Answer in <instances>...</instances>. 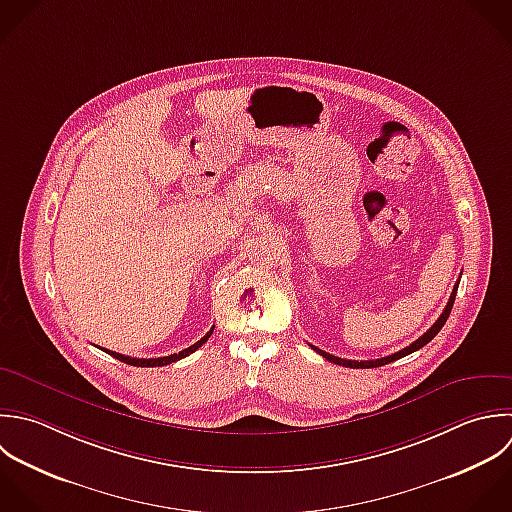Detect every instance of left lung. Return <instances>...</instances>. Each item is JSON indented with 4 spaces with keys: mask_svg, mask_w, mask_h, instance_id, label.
Returning a JSON list of instances; mask_svg holds the SVG:
<instances>
[{
    "mask_svg": "<svg viewBox=\"0 0 512 512\" xmlns=\"http://www.w3.org/2000/svg\"><path fill=\"white\" fill-rule=\"evenodd\" d=\"M457 289H459V281H457V285L453 287V293H451V297H449V303H447L445 311L441 313V317L435 321V325H433L425 335H421L415 343H411V345H409V347H405L403 351L393 353V355H389V357H381V359H375V361H351V359H341V357L329 355V353H325V351L317 349L315 345H311V347H313L321 357H325L327 361H331V363H335V365H341V367H351V369H373V367H383V365H387V363H393V361H397V359H401V357H407V355H411V353L419 351L421 347H425L429 341H433V339H435V335L443 329V325L447 323V319H449V315H451V309H453V303H455V297H457Z\"/></svg>",
    "mask_w": 512,
    "mask_h": 512,
    "instance_id": "1",
    "label": "left lung"
}]
</instances>
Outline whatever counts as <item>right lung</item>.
<instances>
[{"label":"right lung","instance_id":"1","mask_svg":"<svg viewBox=\"0 0 512 512\" xmlns=\"http://www.w3.org/2000/svg\"><path fill=\"white\" fill-rule=\"evenodd\" d=\"M213 329H215V327H211V329L207 331V335H205L203 339H199L197 343H193L191 347H187V349H183V351H179V353H173V355H169V357H157V359H135V357H125V355L115 353V351H107V349H103V351H105L107 355H113L115 359H119V361L127 363V365H133V367H163V365H171V363H175V361H179V359H183V357H187V355L195 353L203 343H207V339L211 337Z\"/></svg>","mask_w":512,"mask_h":512}]
</instances>
